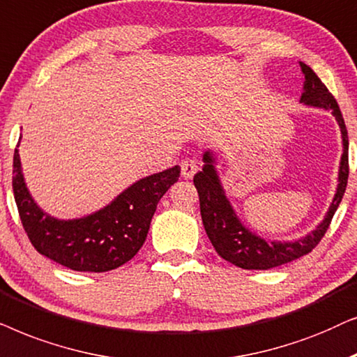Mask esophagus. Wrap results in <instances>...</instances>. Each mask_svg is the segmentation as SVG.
Here are the masks:
<instances>
[{
    "mask_svg": "<svg viewBox=\"0 0 357 357\" xmlns=\"http://www.w3.org/2000/svg\"><path fill=\"white\" fill-rule=\"evenodd\" d=\"M197 169H199V166H197V163L194 160L186 158V160L181 161V174H183V178L191 179L192 176L197 173Z\"/></svg>",
    "mask_w": 357,
    "mask_h": 357,
    "instance_id": "1",
    "label": "esophagus"
}]
</instances>
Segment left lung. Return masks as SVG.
I'll return each mask as SVG.
<instances>
[{"label": "left lung", "instance_id": "1", "mask_svg": "<svg viewBox=\"0 0 357 357\" xmlns=\"http://www.w3.org/2000/svg\"><path fill=\"white\" fill-rule=\"evenodd\" d=\"M302 73L305 75L303 82V93L301 102L307 106L320 107L325 111H331L336 122L341 129V139H343V155H341L338 188L328 208L325 218L312 234H308L301 240L296 241H266L253 231L248 230L240 218L236 217L234 207L230 206L223 191L220 179L215 171V156L211 150L204 153V168L194 176V186L199 192V202H201L202 223L206 234L213 245V248L223 259L228 263L238 266L243 269H271L278 266L291 263L294 259L302 258L308 255L320 240L325 236L331 218H333L336 208H338L341 199L344 196L346 184L349 176L348 163V130L343 114L340 111L338 102L333 94L321 83L310 66L301 61Z\"/></svg>", "mask_w": 357, "mask_h": 357}]
</instances>
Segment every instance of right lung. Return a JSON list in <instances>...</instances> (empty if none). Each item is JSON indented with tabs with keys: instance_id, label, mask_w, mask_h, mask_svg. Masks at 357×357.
<instances>
[{
	"instance_id": "obj_1",
	"label": "right lung",
	"mask_w": 357,
	"mask_h": 357,
	"mask_svg": "<svg viewBox=\"0 0 357 357\" xmlns=\"http://www.w3.org/2000/svg\"><path fill=\"white\" fill-rule=\"evenodd\" d=\"M179 173L181 168L176 165L146 176L101 211L73 220H59L42 211L31 197L16 149L13 191L24 230L40 255L73 271L106 273L139 253L160 199L178 181Z\"/></svg>"
}]
</instances>
